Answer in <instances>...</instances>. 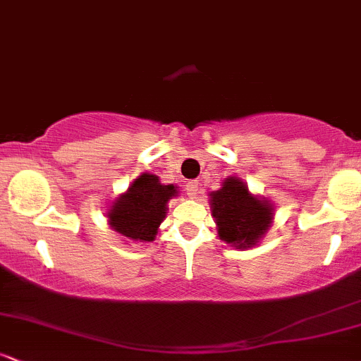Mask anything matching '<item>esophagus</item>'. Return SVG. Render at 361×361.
<instances>
[{
  "label": "esophagus",
  "mask_w": 361,
  "mask_h": 361,
  "mask_svg": "<svg viewBox=\"0 0 361 361\" xmlns=\"http://www.w3.org/2000/svg\"><path fill=\"white\" fill-rule=\"evenodd\" d=\"M186 193H188L190 198H197L198 181H188V183H186Z\"/></svg>",
  "instance_id": "1"
}]
</instances>
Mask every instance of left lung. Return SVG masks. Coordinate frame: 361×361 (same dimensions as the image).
Instances as JSON below:
<instances>
[{"instance_id":"left-lung-1","label":"left lung","mask_w":361,"mask_h":361,"mask_svg":"<svg viewBox=\"0 0 361 361\" xmlns=\"http://www.w3.org/2000/svg\"><path fill=\"white\" fill-rule=\"evenodd\" d=\"M209 197L219 239L235 250L259 244L275 219V205L268 198L252 195L246 181L238 176H227Z\"/></svg>"}]
</instances>
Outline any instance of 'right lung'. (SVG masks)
Instances as JSON below:
<instances>
[{"instance_id": "right-lung-1", "label": "right lung", "mask_w": 361, "mask_h": 361, "mask_svg": "<svg viewBox=\"0 0 361 361\" xmlns=\"http://www.w3.org/2000/svg\"><path fill=\"white\" fill-rule=\"evenodd\" d=\"M175 197L178 186L163 185L156 175L142 173L106 209L109 226L126 243L154 241L166 219L168 202Z\"/></svg>"}]
</instances>
